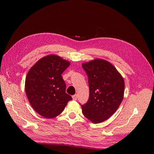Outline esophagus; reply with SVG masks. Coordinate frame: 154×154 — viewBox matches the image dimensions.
<instances>
[{"label":"esophagus","instance_id":"1","mask_svg":"<svg viewBox=\"0 0 154 154\" xmlns=\"http://www.w3.org/2000/svg\"><path fill=\"white\" fill-rule=\"evenodd\" d=\"M72 100H77V97H78V96H77V94L73 95V96H72Z\"/></svg>","mask_w":154,"mask_h":154}]
</instances>
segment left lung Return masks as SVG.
Returning a JSON list of instances; mask_svg holds the SVG:
<instances>
[{"label": "left lung", "instance_id": "1", "mask_svg": "<svg viewBox=\"0 0 154 154\" xmlns=\"http://www.w3.org/2000/svg\"><path fill=\"white\" fill-rule=\"evenodd\" d=\"M88 76L89 98L82 105V113L93 123L108 119L117 110L123 99V76L109 62L94 59L82 63Z\"/></svg>", "mask_w": 154, "mask_h": 154}]
</instances>
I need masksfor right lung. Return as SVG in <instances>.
<instances>
[{"mask_svg": "<svg viewBox=\"0 0 154 154\" xmlns=\"http://www.w3.org/2000/svg\"><path fill=\"white\" fill-rule=\"evenodd\" d=\"M70 65L56 54L40 59L27 72L25 91L31 106L45 118H53L62 112L72 97L66 92L62 74Z\"/></svg>", "mask_w": 154, "mask_h": 154, "instance_id": "right-lung-1", "label": "right lung"}]
</instances>
